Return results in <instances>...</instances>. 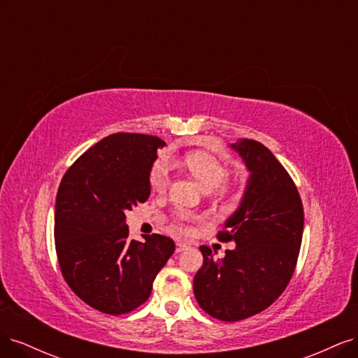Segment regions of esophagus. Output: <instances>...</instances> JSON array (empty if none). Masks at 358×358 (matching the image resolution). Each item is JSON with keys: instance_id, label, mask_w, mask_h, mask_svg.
I'll return each mask as SVG.
<instances>
[{"instance_id": "34e87169", "label": "esophagus", "mask_w": 358, "mask_h": 358, "mask_svg": "<svg viewBox=\"0 0 358 358\" xmlns=\"http://www.w3.org/2000/svg\"><path fill=\"white\" fill-rule=\"evenodd\" d=\"M188 248V243H185V242H179L178 245H176V252H182L183 249H187Z\"/></svg>"}]
</instances>
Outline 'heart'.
Listing matches in <instances>:
<instances>
[{
	"label": "heart",
	"instance_id": "1",
	"mask_svg": "<svg viewBox=\"0 0 358 358\" xmlns=\"http://www.w3.org/2000/svg\"><path fill=\"white\" fill-rule=\"evenodd\" d=\"M183 164L188 169L191 175L196 178V180L206 189H213L221 185L227 175V169L220 159H216L210 154L196 150V152H188L183 157ZM170 182V166L164 159H158L152 171H150V187L152 189L162 192ZM191 221V216L187 213H180L176 221V229L180 231H189L188 222Z\"/></svg>",
	"mask_w": 358,
	"mask_h": 358
}]
</instances>
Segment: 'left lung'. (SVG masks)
Wrapping results in <instances>:
<instances>
[{
    "label": "left lung",
    "mask_w": 358,
    "mask_h": 358,
    "mask_svg": "<svg viewBox=\"0 0 358 358\" xmlns=\"http://www.w3.org/2000/svg\"><path fill=\"white\" fill-rule=\"evenodd\" d=\"M230 148L249 171L239 208L218 234L236 246L218 259L200 246L194 296L209 315L231 322L264 310L282 294L294 273L305 216L294 182L264 145L241 138Z\"/></svg>",
    "instance_id": "8db88e82"
}]
</instances>
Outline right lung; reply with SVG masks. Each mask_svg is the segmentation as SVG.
Returning <instances> with one entry per match:
<instances>
[{
  "mask_svg": "<svg viewBox=\"0 0 358 358\" xmlns=\"http://www.w3.org/2000/svg\"><path fill=\"white\" fill-rule=\"evenodd\" d=\"M155 136L116 133L90 148L64 175L55 203V248L64 279L91 308L121 315L138 308L175 252L170 237L128 241L125 212L150 194Z\"/></svg>",
  "mask_w": 358,
  "mask_h": 358,
  "instance_id": "add662e5",
  "label": "right lung"
}]
</instances>
